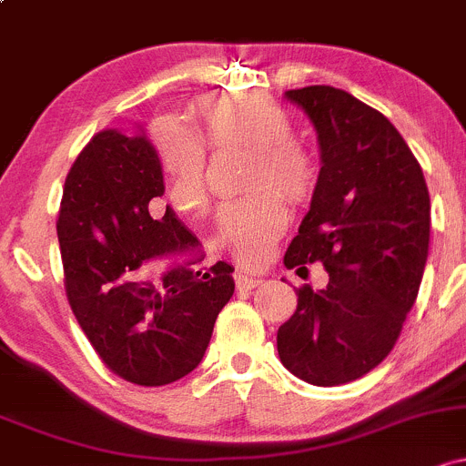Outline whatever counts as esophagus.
Segmentation results:
<instances>
[{"label":"esophagus","instance_id":"obj_1","mask_svg":"<svg viewBox=\"0 0 466 466\" xmlns=\"http://www.w3.org/2000/svg\"><path fill=\"white\" fill-rule=\"evenodd\" d=\"M262 279H264L262 275H258V273H247V271L235 273V284H238L239 289H253V287H258Z\"/></svg>","mask_w":466,"mask_h":466}]
</instances>
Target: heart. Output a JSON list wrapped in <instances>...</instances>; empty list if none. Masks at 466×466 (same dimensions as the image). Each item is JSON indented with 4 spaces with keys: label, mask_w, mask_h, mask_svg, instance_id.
I'll return each mask as SVG.
<instances>
[{
    "label": "heart",
    "mask_w": 466,
    "mask_h": 466,
    "mask_svg": "<svg viewBox=\"0 0 466 466\" xmlns=\"http://www.w3.org/2000/svg\"><path fill=\"white\" fill-rule=\"evenodd\" d=\"M199 137L175 122L155 133L159 159L171 184L177 211H202L208 199L207 153L215 148L248 151L242 198L224 204L218 213V235L244 264H262L284 233L289 211L280 192L293 202L307 198L315 182L311 153L291 139V119L279 104L259 93L208 97L195 106ZM271 183L276 188L268 187Z\"/></svg>",
    "instance_id": "1"
}]
</instances>
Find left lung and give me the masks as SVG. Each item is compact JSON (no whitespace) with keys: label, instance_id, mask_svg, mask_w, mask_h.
<instances>
[{"label":"left lung","instance_id":"obj_1","mask_svg":"<svg viewBox=\"0 0 466 466\" xmlns=\"http://www.w3.org/2000/svg\"><path fill=\"white\" fill-rule=\"evenodd\" d=\"M284 97L311 119L322 164L284 267L322 262L329 284L299 289L278 353L304 382L335 387L391 353L422 282L431 202L418 159L382 113L333 86Z\"/></svg>","mask_w":466,"mask_h":466}]
</instances>
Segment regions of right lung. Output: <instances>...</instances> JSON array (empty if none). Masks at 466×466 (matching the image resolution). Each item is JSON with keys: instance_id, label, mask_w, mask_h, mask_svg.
<instances>
[{"instance_id": "add662e5", "label": "right lung", "mask_w": 466, "mask_h": 466, "mask_svg": "<svg viewBox=\"0 0 466 466\" xmlns=\"http://www.w3.org/2000/svg\"><path fill=\"white\" fill-rule=\"evenodd\" d=\"M162 195V162L144 128L102 131L75 159L57 219L64 284L79 327L113 373L142 387L171 384L202 362L235 291L228 264L202 278L177 267L157 284L144 279L153 258L195 247L171 207L151 218L148 207Z\"/></svg>"}]
</instances>
